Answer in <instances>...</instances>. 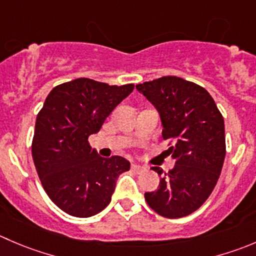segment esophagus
<instances>
[{
	"label": "esophagus",
	"mask_w": 256,
	"mask_h": 256,
	"mask_svg": "<svg viewBox=\"0 0 256 256\" xmlns=\"http://www.w3.org/2000/svg\"><path fill=\"white\" fill-rule=\"evenodd\" d=\"M131 170L135 171V172H144V171L146 170V168L145 166L138 165V164H132V165H131Z\"/></svg>",
	"instance_id": "esophagus-1"
}]
</instances>
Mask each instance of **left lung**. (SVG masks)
<instances>
[{"instance_id": "8db88e82", "label": "left lung", "mask_w": 256, "mask_h": 256, "mask_svg": "<svg viewBox=\"0 0 256 256\" xmlns=\"http://www.w3.org/2000/svg\"><path fill=\"white\" fill-rule=\"evenodd\" d=\"M136 88L160 114L162 138L170 140L168 152L175 158L168 172L152 168L161 176L160 186L145 192L146 202L168 219L190 215L219 180L226 154L224 118L204 88L181 78L164 76Z\"/></svg>"}]
</instances>
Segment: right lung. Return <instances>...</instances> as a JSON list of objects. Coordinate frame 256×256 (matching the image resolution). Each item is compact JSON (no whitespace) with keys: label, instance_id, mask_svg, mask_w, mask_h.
Listing matches in <instances>:
<instances>
[{"label":"right lung","instance_id":"obj_1","mask_svg":"<svg viewBox=\"0 0 256 256\" xmlns=\"http://www.w3.org/2000/svg\"><path fill=\"white\" fill-rule=\"evenodd\" d=\"M76 78L52 88L36 118L32 158L50 199L66 214L88 218L111 202L118 175L130 170L121 156L105 158L88 144L106 118L134 90Z\"/></svg>","mask_w":256,"mask_h":256}]
</instances>
